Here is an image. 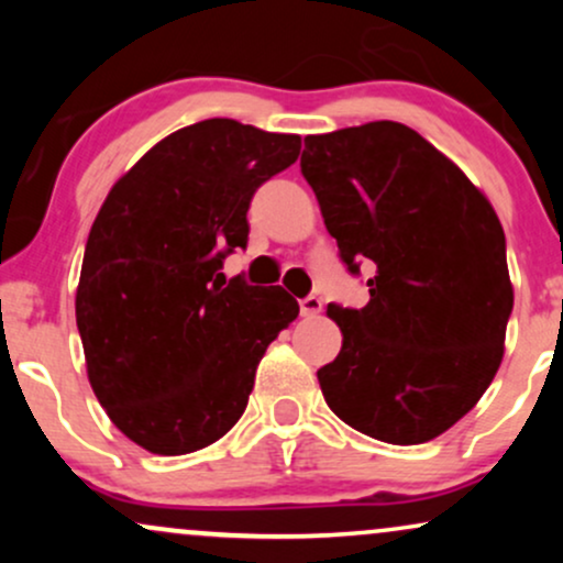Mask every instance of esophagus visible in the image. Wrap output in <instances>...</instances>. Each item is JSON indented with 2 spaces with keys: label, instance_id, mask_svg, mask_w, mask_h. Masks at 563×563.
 Masks as SVG:
<instances>
[{
  "label": "esophagus",
  "instance_id": "obj_1",
  "mask_svg": "<svg viewBox=\"0 0 563 563\" xmlns=\"http://www.w3.org/2000/svg\"><path fill=\"white\" fill-rule=\"evenodd\" d=\"M299 309L303 318H314V314L322 312V299L320 296H307V299L299 301Z\"/></svg>",
  "mask_w": 563,
  "mask_h": 563
}]
</instances>
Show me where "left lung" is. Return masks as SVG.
<instances>
[{"instance_id":"left-lung-1","label":"left lung","mask_w":563,"mask_h":563,"mask_svg":"<svg viewBox=\"0 0 563 563\" xmlns=\"http://www.w3.org/2000/svg\"><path fill=\"white\" fill-rule=\"evenodd\" d=\"M301 174L352 275L371 264L363 309L328 303L344 333L318 371L341 421L421 444L482 399L514 309L506 235L489 200L410 126L371 121L303 137Z\"/></svg>"}]
</instances>
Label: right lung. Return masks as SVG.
<instances>
[{
    "instance_id": "add662e5",
    "label": "right lung",
    "mask_w": 563,
    "mask_h": 563,
    "mask_svg": "<svg viewBox=\"0 0 563 563\" xmlns=\"http://www.w3.org/2000/svg\"><path fill=\"white\" fill-rule=\"evenodd\" d=\"M301 151L299 134L206 119L153 145L108 192L84 251L76 325L108 418L153 455L224 437L256 365L299 303L222 264L249 243V206Z\"/></svg>"
}]
</instances>
